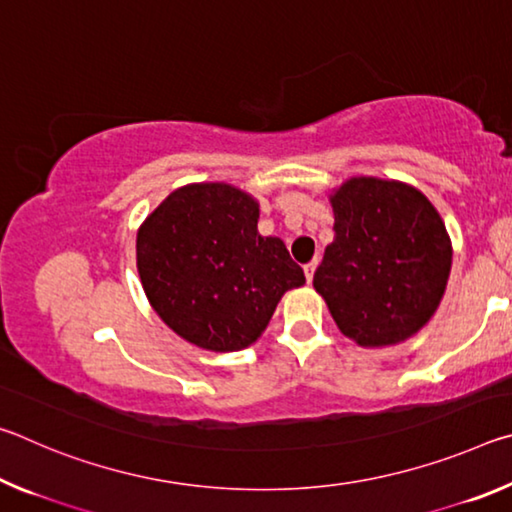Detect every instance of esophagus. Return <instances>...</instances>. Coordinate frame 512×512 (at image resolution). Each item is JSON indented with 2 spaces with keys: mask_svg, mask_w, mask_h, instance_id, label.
<instances>
[{
  "mask_svg": "<svg viewBox=\"0 0 512 512\" xmlns=\"http://www.w3.org/2000/svg\"><path fill=\"white\" fill-rule=\"evenodd\" d=\"M316 266H318V259H314V262H309V264L305 266V277H307V282H311V280H314Z\"/></svg>",
  "mask_w": 512,
  "mask_h": 512,
  "instance_id": "obj_1",
  "label": "esophagus"
}]
</instances>
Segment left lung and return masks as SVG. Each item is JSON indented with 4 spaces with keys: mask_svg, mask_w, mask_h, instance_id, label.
Returning <instances> with one entry per match:
<instances>
[{
    "mask_svg": "<svg viewBox=\"0 0 512 512\" xmlns=\"http://www.w3.org/2000/svg\"><path fill=\"white\" fill-rule=\"evenodd\" d=\"M334 241L314 275L336 327L361 348L409 341L436 314L452 239L413 185L352 176L332 189Z\"/></svg>",
    "mask_w": 512,
    "mask_h": 512,
    "instance_id": "1",
    "label": "left lung"
}]
</instances>
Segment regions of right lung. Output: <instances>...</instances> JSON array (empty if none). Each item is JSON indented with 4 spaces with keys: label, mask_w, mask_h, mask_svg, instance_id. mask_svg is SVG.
Listing matches in <instances>:
<instances>
[{
    "label": "right lung",
    "mask_w": 512,
    "mask_h": 512,
    "mask_svg": "<svg viewBox=\"0 0 512 512\" xmlns=\"http://www.w3.org/2000/svg\"><path fill=\"white\" fill-rule=\"evenodd\" d=\"M259 203L228 183L171 192L137 230V273L155 314L210 352L253 345L305 273L277 237L257 232Z\"/></svg>",
    "instance_id": "1"
}]
</instances>
